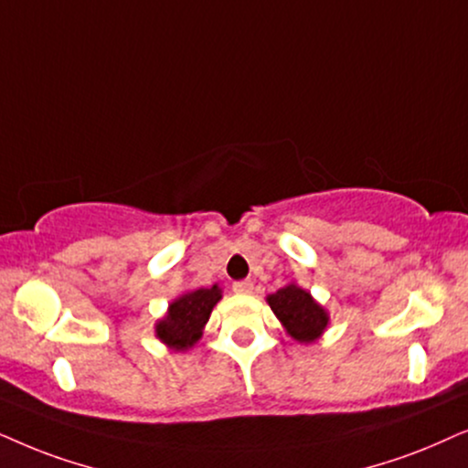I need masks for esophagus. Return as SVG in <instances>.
<instances>
[{
  "label": "esophagus",
  "mask_w": 468,
  "mask_h": 468,
  "mask_svg": "<svg viewBox=\"0 0 468 468\" xmlns=\"http://www.w3.org/2000/svg\"><path fill=\"white\" fill-rule=\"evenodd\" d=\"M252 289H254V286H252L250 280H239V282L233 284V291L238 292V295H250Z\"/></svg>",
  "instance_id": "esophagus-1"
}]
</instances>
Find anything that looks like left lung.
I'll return each mask as SVG.
<instances>
[{"instance_id":"1","label":"left lung","mask_w":468,"mask_h":468,"mask_svg":"<svg viewBox=\"0 0 468 468\" xmlns=\"http://www.w3.org/2000/svg\"><path fill=\"white\" fill-rule=\"evenodd\" d=\"M265 299L276 319L282 323L284 332L302 345H313L329 327L327 310L297 282L284 284Z\"/></svg>"}]
</instances>
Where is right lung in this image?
Wrapping results in <instances>:
<instances>
[{"instance_id":"add662e5","label":"right lung","mask_w":468,"mask_h":468,"mask_svg":"<svg viewBox=\"0 0 468 468\" xmlns=\"http://www.w3.org/2000/svg\"><path fill=\"white\" fill-rule=\"evenodd\" d=\"M222 299L218 284L209 289H192L173 299L162 319L155 321L154 334L171 351L184 353L203 338L211 310Z\"/></svg>"}]
</instances>
